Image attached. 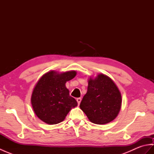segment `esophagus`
<instances>
[{"mask_svg":"<svg viewBox=\"0 0 154 154\" xmlns=\"http://www.w3.org/2000/svg\"><path fill=\"white\" fill-rule=\"evenodd\" d=\"M81 98H77V103H78V104H79H79L81 103Z\"/></svg>","mask_w":154,"mask_h":154,"instance_id":"34e87169","label":"esophagus"}]
</instances>
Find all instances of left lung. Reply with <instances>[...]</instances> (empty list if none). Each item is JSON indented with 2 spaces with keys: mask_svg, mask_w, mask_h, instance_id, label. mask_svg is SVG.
<instances>
[{
  "mask_svg": "<svg viewBox=\"0 0 154 154\" xmlns=\"http://www.w3.org/2000/svg\"><path fill=\"white\" fill-rule=\"evenodd\" d=\"M122 97L113 81L100 74L88 83L87 92L80 103V108L91 122L104 124L117 116L121 108Z\"/></svg>",
  "mask_w": 154,
  "mask_h": 154,
  "instance_id": "obj_1",
  "label": "left lung"
}]
</instances>
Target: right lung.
<instances>
[{"instance_id": "right-lung-1", "label": "right lung", "mask_w": 154, "mask_h": 154, "mask_svg": "<svg viewBox=\"0 0 154 154\" xmlns=\"http://www.w3.org/2000/svg\"><path fill=\"white\" fill-rule=\"evenodd\" d=\"M76 71L57 73L50 71L42 76L34 87L31 102L35 114L48 124L62 122L77 102L69 95L65 83L73 79Z\"/></svg>"}]
</instances>
